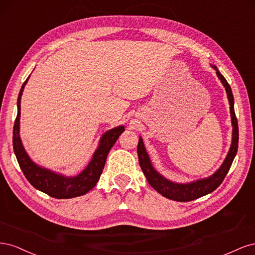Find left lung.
<instances>
[{"label": "left lung", "instance_id": "1", "mask_svg": "<svg viewBox=\"0 0 255 255\" xmlns=\"http://www.w3.org/2000/svg\"><path fill=\"white\" fill-rule=\"evenodd\" d=\"M213 68L216 70V73H217V76L223 84V86L226 87V91H227L229 103H230L231 117H232V126H233L232 144H231V148L228 153L227 158L225 159V161H223V164L217 171L210 177H207V179L199 180L197 182H192L188 184H177L171 181H168L153 168L148 154L145 152L141 138H139V141H138V145H137L138 160H139L140 168L143 174L145 175L146 180H148L151 186L157 192H159L161 196H164L170 200H174V201H179V202L192 201V200L203 197L207 194H210V192L214 191L222 183V181L225 180V177L229 172L231 165H232L233 159L237 153L238 123H237V118L234 112V98H233L232 90H231L230 85L225 79V76L218 71L217 67L213 66Z\"/></svg>", "mask_w": 255, "mask_h": 255}]
</instances>
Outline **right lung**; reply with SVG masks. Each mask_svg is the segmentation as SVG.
Wrapping results in <instances>:
<instances>
[{"label": "right lung", "mask_w": 255, "mask_h": 255, "mask_svg": "<svg viewBox=\"0 0 255 255\" xmlns=\"http://www.w3.org/2000/svg\"><path fill=\"white\" fill-rule=\"evenodd\" d=\"M26 81L23 83L18 97V114L13 125V136L12 144L13 151L16 154L17 160L21 170L24 173L27 181L33 186L56 199H70L74 197L83 196L94 188L98 183L100 175L102 174L107 154L113 148L115 142L117 141L121 133L125 130V127L115 128L109 132H106L100 141L99 148L95 152L89 165L83 172L73 177H67L57 173H54L47 169L38 167L33 163L23 148L20 136H19V125H20V102L23 88H24Z\"/></svg>", "instance_id": "obj_1"}]
</instances>
